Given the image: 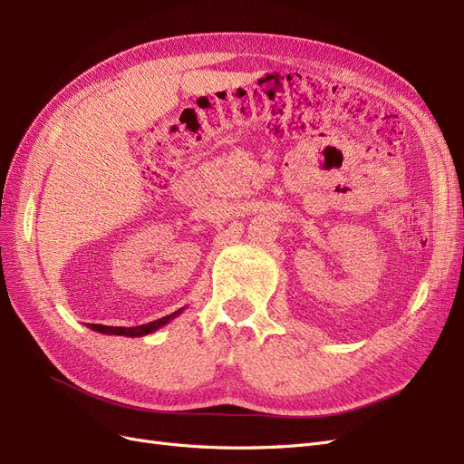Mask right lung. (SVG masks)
<instances>
[{"label":"right lung","instance_id":"obj_1","mask_svg":"<svg viewBox=\"0 0 464 464\" xmlns=\"http://www.w3.org/2000/svg\"><path fill=\"white\" fill-rule=\"evenodd\" d=\"M181 312H184V307L181 310L166 315V317H160L157 321H150V323H145V325H137V327H108V325H94V323H89V329L96 331V333H102V334H120V336H145V334H150L157 329L164 327L166 323H170L174 317H178Z\"/></svg>","mask_w":464,"mask_h":464}]
</instances>
